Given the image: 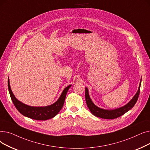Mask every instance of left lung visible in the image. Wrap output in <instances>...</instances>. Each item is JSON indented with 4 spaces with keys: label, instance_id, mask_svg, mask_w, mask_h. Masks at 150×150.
Listing matches in <instances>:
<instances>
[{
    "label": "left lung",
    "instance_id": "8db88e82",
    "mask_svg": "<svg viewBox=\"0 0 150 150\" xmlns=\"http://www.w3.org/2000/svg\"><path fill=\"white\" fill-rule=\"evenodd\" d=\"M141 81L137 93H135V95L134 96V97L132 98V99L129 103H127L124 106L121 107V108L111 110L101 109L96 106L91 99L89 95L88 90L86 87L85 88V101H86L87 107L93 115L97 117L104 119H115L122 116L123 114L131 110L134 106L135 103H136L140 93Z\"/></svg>",
    "mask_w": 150,
    "mask_h": 150
}]
</instances>
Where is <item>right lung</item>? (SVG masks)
<instances>
[{
    "label": "right lung",
    "instance_id": "right-lung-1",
    "mask_svg": "<svg viewBox=\"0 0 150 150\" xmlns=\"http://www.w3.org/2000/svg\"><path fill=\"white\" fill-rule=\"evenodd\" d=\"M71 85H68L62 91L58 100L51 105L43 107H35L25 104L19 101L13 93L10 87L9 77L8 79V87L11 100L17 110L25 117L36 120H47L56 116L65 103V98Z\"/></svg>",
    "mask_w": 150,
    "mask_h": 150
}]
</instances>
